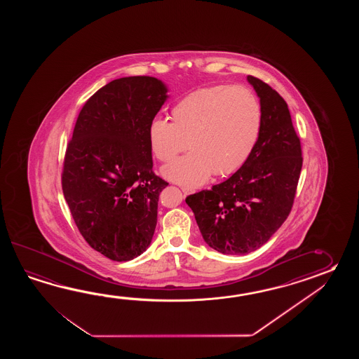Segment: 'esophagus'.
Wrapping results in <instances>:
<instances>
[{
  "label": "esophagus",
  "mask_w": 359,
  "mask_h": 359,
  "mask_svg": "<svg viewBox=\"0 0 359 359\" xmlns=\"http://www.w3.org/2000/svg\"><path fill=\"white\" fill-rule=\"evenodd\" d=\"M182 192L184 195H190V194H194L195 190H192V189H189V187H182Z\"/></svg>",
  "instance_id": "obj_1"
}]
</instances>
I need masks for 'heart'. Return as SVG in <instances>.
Here are the masks:
<instances>
[{
  "label": "heart",
  "instance_id": "obj_1",
  "mask_svg": "<svg viewBox=\"0 0 359 359\" xmlns=\"http://www.w3.org/2000/svg\"><path fill=\"white\" fill-rule=\"evenodd\" d=\"M170 116L172 122L154 118L147 141L163 163L189 146L190 153L161 169L167 180L187 187L205 183L213 172L229 176L244 167L258 145L263 122L258 96L241 84L190 92L172 107Z\"/></svg>",
  "mask_w": 359,
  "mask_h": 359
}]
</instances>
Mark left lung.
<instances>
[{"instance_id": "1", "label": "left lung", "mask_w": 359, "mask_h": 359, "mask_svg": "<svg viewBox=\"0 0 359 359\" xmlns=\"http://www.w3.org/2000/svg\"><path fill=\"white\" fill-rule=\"evenodd\" d=\"M260 100L263 122L249 161L224 182L186 198L206 244L243 255L266 244L289 217L303 165L302 146L286 101L248 76Z\"/></svg>"}]
</instances>
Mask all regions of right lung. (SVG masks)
<instances>
[{
  "label": "right lung",
  "mask_w": 359,
  "mask_h": 359,
  "mask_svg": "<svg viewBox=\"0 0 359 359\" xmlns=\"http://www.w3.org/2000/svg\"><path fill=\"white\" fill-rule=\"evenodd\" d=\"M168 88L154 76L114 79L86 101L64 158V198L81 235L107 258L149 248L168 182L153 172L149 124Z\"/></svg>",
  "instance_id": "add662e5"
}]
</instances>
